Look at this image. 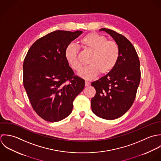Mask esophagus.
<instances>
[{
	"label": "esophagus",
	"instance_id": "34e87169",
	"mask_svg": "<svg viewBox=\"0 0 161 161\" xmlns=\"http://www.w3.org/2000/svg\"><path fill=\"white\" fill-rule=\"evenodd\" d=\"M90 85V83L88 81H85V86H89Z\"/></svg>",
	"mask_w": 161,
	"mask_h": 161
}]
</instances>
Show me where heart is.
I'll list each match as a JSON object with an SVG mask.
<instances>
[{
    "label": "heart",
    "mask_w": 161,
    "mask_h": 161,
    "mask_svg": "<svg viewBox=\"0 0 161 161\" xmlns=\"http://www.w3.org/2000/svg\"><path fill=\"white\" fill-rule=\"evenodd\" d=\"M81 45L85 50L92 52L88 64L79 75L88 80L96 78L100 73L106 75L116 66L119 57L120 49L118 45L102 35L91 33L80 40ZM79 47L73 43H69L64 49V58L69 66L79 71L82 64L78 59Z\"/></svg>",
    "instance_id": "heart-1"
}]
</instances>
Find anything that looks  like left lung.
<instances>
[{
    "label": "left lung",
    "mask_w": 161,
    "mask_h": 161,
    "mask_svg": "<svg viewBox=\"0 0 161 161\" xmlns=\"http://www.w3.org/2000/svg\"><path fill=\"white\" fill-rule=\"evenodd\" d=\"M118 45L120 57L115 68L106 75L93 81L96 95L91 100L92 109L97 116L108 120L125 114L136 96L141 80L140 62L137 52L125 36L103 28Z\"/></svg>",
    "instance_id": "8db88e82"
}]
</instances>
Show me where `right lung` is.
I'll return each mask as SVG.
<instances>
[{
	"instance_id": "add662e5",
	"label": "right lung",
	"mask_w": 161,
	"mask_h": 161,
	"mask_svg": "<svg viewBox=\"0 0 161 161\" xmlns=\"http://www.w3.org/2000/svg\"><path fill=\"white\" fill-rule=\"evenodd\" d=\"M82 31H56L38 39L23 64V83L33 109L42 119L60 121L68 116L73 102L85 87L65 60L64 49Z\"/></svg>"
}]
</instances>
